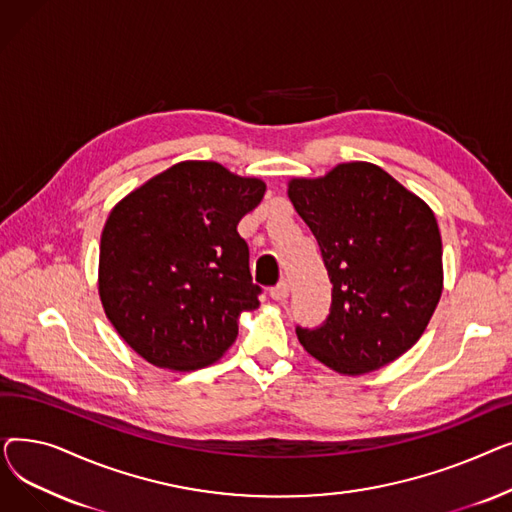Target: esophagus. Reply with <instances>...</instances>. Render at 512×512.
<instances>
[{"mask_svg":"<svg viewBox=\"0 0 512 512\" xmlns=\"http://www.w3.org/2000/svg\"><path fill=\"white\" fill-rule=\"evenodd\" d=\"M288 292H290L288 282H286V280H280L276 286L270 288V297H272L274 301H284V299L288 297Z\"/></svg>","mask_w":512,"mask_h":512,"instance_id":"1","label":"esophagus"}]
</instances>
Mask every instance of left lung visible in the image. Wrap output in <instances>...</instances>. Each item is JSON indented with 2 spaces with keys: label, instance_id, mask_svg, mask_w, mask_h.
Wrapping results in <instances>:
<instances>
[{
  "label": "left lung",
  "instance_id": "8db88e82",
  "mask_svg": "<svg viewBox=\"0 0 512 512\" xmlns=\"http://www.w3.org/2000/svg\"><path fill=\"white\" fill-rule=\"evenodd\" d=\"M332 282L330 315L297 326L305 351L344 375L380 369L421 338L442 294L434 211L380 166L340 164L288 182Z\"/></svg>",
  "mask_w": 512,
  "mask_h": 512
}]
</instances>
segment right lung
<instances>
[{"label": "right lung", "instance_id": "1", "mask_svg": "<svg viewBox=\"0 0 512 512\" xmlns=\"http://www.w3.org/2000/svg\"><path fill=\"white\" fill-rule=\"evenodd\" d=\"M265 193L215 161H180L124 197L99 247V297L124 342L155 367L218 361L238 315L259 307L236 226Z\"/></svg>", "mask_w": 512, "mask_h": 512}]
</instances>
